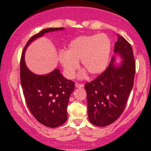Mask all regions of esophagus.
<instances>
[{
    "instance_id": "34e87169",
    "label": "esophagus",
    "mask_w": 151,
    "mask_h": 151,
    "mask_svg": "<svg viewBox=\"0 0 151 151\" xmlns=\"http://www.w3.org/2000/svg\"><path fill=\"white\" fill-rule=\"evenodd\" d=\"M75 86H76V87H78V88H79V87H84V85L83 84H79V83H76V85H75Z\"/></svg>"
}]
</instances>
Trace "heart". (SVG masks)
Masks as SVG:
<instances>
[{
    "instance_id": "b5f03b06",
    "label": "heart",
    "mask_w": 151,
    "mask_h": 151,
    "mask_svg": "<svg viewBox=\"0 0 151 151\" xmlns=\"http://www.w3.org/2000/svg\"><path fill=\"white\" fill-rule=\"evenodd\" d=\"M111 52V42L107 35L81 36L69 42L66 52H59V61L68 78H73L79 67V61L90 74L96 76L106 68ZM84 75L85 73H83L81 76Z\"/></svg>"
}]
</instances>
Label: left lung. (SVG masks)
I'll use <instances>...</instances> for the list:
<instances>
[{
    "mask_svg": "<svg viewBox=\"0 0 151 151\" xmlns=\"http://www.w3.org/2000/svg\"><path fill=\"white\" fill-rule=\"evenodd\" d=\"M114 53L122 59L120 64H115L113 56L106 70L85 85L89 120L99 127L109 125L118 120L134 85L136 66L132 48L119 35Z\"/></svg>",
    "mask_w": 151,
    "mask_h": 151,
    "instance_id": "1",
    "label": "left lung"
}]
</instances>
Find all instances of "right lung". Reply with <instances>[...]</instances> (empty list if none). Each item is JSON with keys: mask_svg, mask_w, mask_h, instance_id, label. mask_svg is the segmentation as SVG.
<instances>
[{"mask_svg": "<svg viewBox=\"0 0 151 151\" xmlns=\"http://www.w3.org/2000/svg\"><path fill=\"white\" fill-rule=\"evenodd\" d=\"M64 29H45L31 37L24 48L20 61V81L27 106L40 123L52 128L66 121L67 106L75 83L64 78L58 68L46 75L33 73L25 64L24 55L29 45L36 38L46 33Z\"/></svg>", "mask_w": 151, "mask_h": 151, "instance_id": "add662e5", "label": "right lung"}]
</instances>
